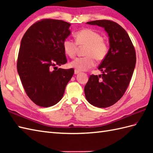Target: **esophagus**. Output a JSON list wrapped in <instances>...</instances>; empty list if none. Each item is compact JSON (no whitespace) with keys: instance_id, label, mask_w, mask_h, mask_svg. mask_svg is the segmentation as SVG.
<instances>
[{"instance_id":"34e87169","label":"esophagus","mask_w":153,"mask_h":153,"mask_svg":"<svg viewBox=\"0 0 153 153\" xmlns=\"http://www.w3.org/2000/svg\"><path fill=\"white\" fill-rule=\"evenodd\" d=\"M79 72H80V71H78V70H75V71H74L75 74H79Z\"/></svg>"}]
</instances>
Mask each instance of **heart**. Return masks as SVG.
<instances>
[{
    "label": "heart",
    "instance_id": "obj_1",
    "mask_svg": "<svg viewBox=\"0 0 153 153\" xmlns=\"http://www.w3.org/2000/svg\"><path fill=\"white\" fill-rule=\"evenodd\" d=\"M76 42L66 39L63 42L65 54L70 58L75 56L79 46H87L84 57H79L70 63V66L78 71H85L93 67L95 58L101 61L106 58L108 52V46L102 39V35L91 29H84L75 34Z\"/></svg>",
    "mask_w": 153,
    "mask_h": 153
}]
</instances>
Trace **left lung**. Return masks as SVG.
<instances>
[{
    "instance_id": "1",
    "label": "left lung",
    "mask_w": 153,
    "mask_h": 153,
    "mask_svg": "<svg viewBox=\"0 0 153 153\" xmlns=\"http://www.w3.org/2000/svg\"><path fill=\"white\" fill-rule=\"evenodd\" d=\"M87 24L103 27L109 37L108 54L98 68L102 74L90 76L84 88L91 105L106 108L118 102L128 88L136 64L135 51L128 34L117 23L102 19Z\"/></svg>"
}]
</instances>
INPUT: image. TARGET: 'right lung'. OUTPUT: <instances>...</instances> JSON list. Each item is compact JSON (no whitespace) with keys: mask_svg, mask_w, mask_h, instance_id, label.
I'll return each instance as SVG.
<instances>
[{"mask_svg":"<svg viewBox=\"0 0 153 153\" xmlns=\"http://www.w3.org/2000/svg\"><path fill=\"white\" fill-rule=\"evenodd\" d=\"M71 24L45 19L35 23L22 37L17 70L22 85L37 105L49 107L62 98L74 70L58 68L67 62L63 42L71 34ZM54 67L56 69L52 70Z\"/></svg>","mask_w":153,"mask_h":153,"instance_id":"right-lung-1","label":"right lung"}]
</instances>
